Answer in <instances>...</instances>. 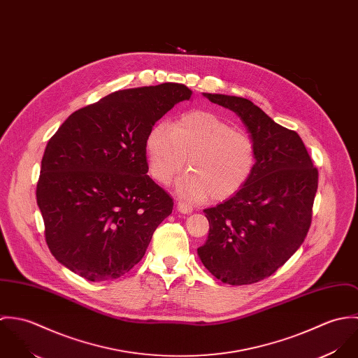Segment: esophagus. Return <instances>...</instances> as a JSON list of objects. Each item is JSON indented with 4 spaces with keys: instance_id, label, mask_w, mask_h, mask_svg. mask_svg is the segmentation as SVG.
Listing matches in <instances>:
<instances>
[{
    "instance_id": "1",
    "label": "esophagus",
    "mask_w": 358,
    "mask_h": 358,
    "mask_svg": "<svg viewBox=\"0 0 358 358\" xmlns=\"http://www.w3.org/2000/svg\"><path fill=\"white\" fill-rule=\"evenodd\" d=\"M178 210L182 213H192L193 212V206L190 204H186L183 201L178 203Z\"/></svg>"
}]
</instances>
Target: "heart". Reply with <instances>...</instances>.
I'll use <instances>...</instances> for the list:
<instances>
[{"instance_id":"heart-1","label":"heart","mask_w":358,"mask_h":358,"mask_svg":"<svg viewBox=\"0 0 358 358\" xmlns=\"http://www.w3.org/2000/svg\"><path fill=\"white\" fill-rule=\"evenodd\" d=\"M149 169L154 179L168 185L187 159L190 171L178 185L189 200L223 201L236 196L251 179L256 166V143L243 129H236L220 115L196 110L171 125L159 124L146 139Z\"/></svg>"}]
</instances>
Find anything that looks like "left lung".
Instances as JSON below:
<instances>
[{
	"instance_id": "obj_1",
	"label": "left lung",
	"mask_w": 358,
	"mask_h": 358,
	"mask_svg": "<svg viewBox=\"0 0 358 358\" xmlns=\"http://www.w3.org/2000/svg\"><path fill=\"white\" fill-rule=\"evenodd\" d=\"M233 110L256 143V166L230 200L204 209L208 240L199 256L230 285L259 282L274 274L306 238L318 171L301 136L274 122L256 104L237 96L205 94Z\"/></svg>"
}]
</instances>
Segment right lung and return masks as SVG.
<instances>
[{"mask_svg": "<svg viewBox=\"0 0 358 358\" xmlns=\"http://www.w3.org/2000/svg\"><path fill=\"white\" fill-rule=\"evenodd\" d=\"M192 90L178 83L117 91L74 111L45 148L37 204L45 241L63 266L90 281L138 264L173 200L148 175L153 125Z\"/></svg>", "mask_w": 358, "mask_h": 358, "instance_id": "obj_1", "label": "right lung"}]
</instances>
